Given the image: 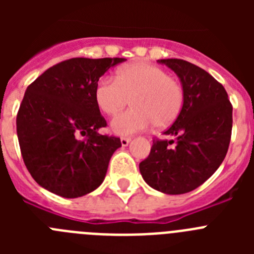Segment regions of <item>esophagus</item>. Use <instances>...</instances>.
Returning <instances> with one entry per match:
<instances>
[{"label": "esophagus", "instance_id": "obj_1", "mask_svg": "<svg viewBox=\"0 0 254 254\" xmlns=\"http://www.w3.org/2000/svg\"><path fill=\"white\" fill-rule=\"evenodd\" d=\"M129 142H131V138H129V137H122V138H121V143H122V146H128Z\"/></svg>", "mask_w": 254, "mask_h": 254}]
</instances>
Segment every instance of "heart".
<instances>
[{
    "label": "heart",
    "instance_id": "1",
    "mask_svg": "<svg viewBox=\"0 0 254 254\" xmlns=\"http://www.w3.org/2000/svg\"><path fill=\"white\" fill-rule=\"evenodd\" d=\"M131 99L132 108L112 121L117 134H132L154 125L165 128L176 122L186 100L185 85L167 69L146 62L121 67L116 78L96 82L94 100L107 116L121 112Z\"/></svg>",
    "mask_w": 254,
    "mask_h": 254
}]
</instances>
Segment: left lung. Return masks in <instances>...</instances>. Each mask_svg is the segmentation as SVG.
<instances>
[{"instance_id": "left-lung-1", "label": "left lung", "mask_w": 254, "mask_h": 254, "mask_svg": "<svg viewBox=\"0 0 254 254\" xmlns=\"http://www.w3.org/2000/svg\"><path fill=\"white\" fill-rule=\"evenodd\" d=\"M185 85L186 100L177 121L164 132L176 140L154 138L140 163L147 185L167 194H182L205 183L228 152L233 105L224 86L201 67L178 58L159 60Z\"/></svg>"}]
</instances>
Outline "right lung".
I'll return each mask as SVG.
<instances>
[{
	"label": "right lung",
	"mask_w": 254,
	"mask_h": 254,
	"mask_svg": "<svg viewBox=\"0 0 254 254\" xmlns=\"http://www.w3.org/2000/svg\"><path fill=\"white\" fill-rule=\"evenodd\" d=\"M125 58H71L44 71L25 91L16 132L26 169L52 193L76 198L102 185L122 146L94 100L96 82Z\"/></svg>",
	"instance_id": "1"
}]
</instances>
